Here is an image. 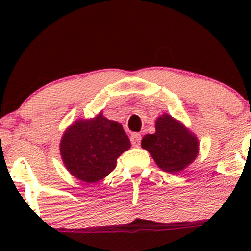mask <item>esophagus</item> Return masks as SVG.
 <instances>
[{
	"mask_svg": "<svg viewBox=\"0 0 251 251\" xmlns=\"http://www.w3.org/2000/svg\"><path fill=\"white\" fill-rule=\"evenodd\" d=\"M129 139H131L132 145L138 146L140 144V140H142V135L139 133H132L131 137H129Z\"/></svg>",
	"mask_w": 251,
	"mask_h": 251,
	"instance_id": "esophagus-1",
	"label": "esophagus"
}]
</instances>
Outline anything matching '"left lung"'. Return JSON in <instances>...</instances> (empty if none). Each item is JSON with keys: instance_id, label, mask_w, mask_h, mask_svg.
<instances>
[{"instance_id": "left-lung-1", "label": "left lung", "mask_w": 251, "mask_h": 251, "mask_svg": "<svg viewBox=\"0 0 251 251\" xmlns=\"http://www.w3.org/2000/svg\"><path fill=\"white\" fill-rule=\"evenodd\" d=\"M142 148L163 171L177 174L196 159L200 144L183 124L165 113L155 120L154 133L143 138Z\"/></svg>"}]
</instances>
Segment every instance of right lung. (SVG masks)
I'll list each match as a JSON object with an SVG mask.
<instances>
[{
  "instance_id": "1",
  "label": "right lung",
  "mask_w": 251,
  "mask_h": 251,
  "mask_svg": "<svg viewBox=\"0 0 251 251\" xmlns=\"http://www.w3.org/2000/svg\"><path fill=\"white\" fill-rule=\"evenodd\" d=\"M131 148L122 124L99 113L79 119L65 131L60 153L71 175L85 183L101 180L116 169L117 159Z\"/></svg>"
}]
</instances>
